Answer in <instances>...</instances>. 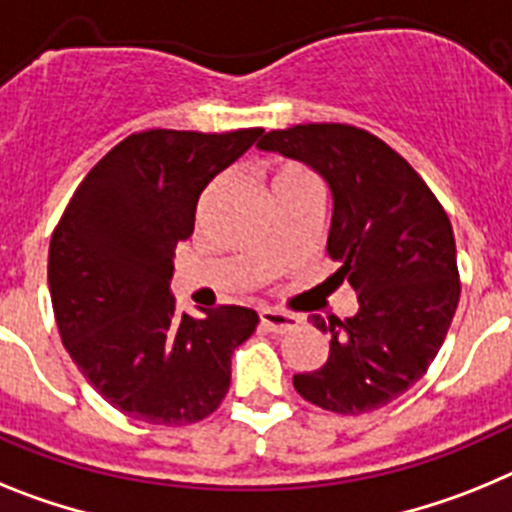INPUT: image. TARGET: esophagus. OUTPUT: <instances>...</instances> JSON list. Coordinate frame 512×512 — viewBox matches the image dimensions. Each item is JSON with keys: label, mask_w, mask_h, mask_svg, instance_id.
I'll return each mask as SVG.
<instances>
[{"label": "esophagus", "mask_w": 512, "mask_h": 512, "mask_svg": "<svg viewBox=\"0 0 512 512\" xmlns=\"http://www.w3.org/2000/svg\"><path fill=\"white\" fill-rule=\"evenodd\" d=\"M260 324L268 332H275V335H286V332H291L293 327L299 324V317H293V314H283V311L265 309L260 314Z\"/></svg>", "instance_id": "1"}]
</instances>
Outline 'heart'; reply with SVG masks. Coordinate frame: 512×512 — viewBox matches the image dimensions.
I'll return each mask as SVG.
<instances>
[{
  "label": "heart",
  "instance_id": "obj_1",
  "mask_svg": "<svg viewBox=\"0 0 512 512\" xmlns=\"http://www.w3.org/2000/svg\"><path fill=\"white\" fill-rule=\"evenodd\" d=\"M306 182H317V180H314V175L306 170L304 164L283 162L281 167L273 172V193L286 188H296V185H306Z\"/></svg>",
  "mask_w": 512,
  "mask_h": 512
}]
</instances>
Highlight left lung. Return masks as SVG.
I'll use <instances>...</instances> for the list:
<instances>
[{
    "mask_svg": "<svg viewBox=\"0 0 512 512\" xmlns=\"http://www.w3.org/2000/svg\"><path fill=\"white\" fill-rule=\"evenodd\" d=\"M260 149L299 159L332 190L327 255L358 314L311 317L330 358L296 373L293 389L335 415H363L402 397L441 350L461 296L456 239L441 201L389 144L350 123L268 131Z\"/></svg>",
    "mask_w": 512,
    "mask_h": 512,
    "instance_id": "left-lung-1",
    "label": "left lung"
}]
</instances>
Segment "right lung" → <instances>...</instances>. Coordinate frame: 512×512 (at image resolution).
Masks as SVG:
<instances>
[{
	"instance_id": "obj_1",
	"label": "right lung",
	"mask_w": 512,
	"mask_h": 512,
	"mask_svg": "<svg viewBox=\"0 0 512 512\" xmlns=\"http://www.w3.org/2000/svg\"><path fill=\"white\" fill-rule=\"evenodd\" d=\"M149 128L87 172L48 247V288L66 353L100 397L133 420L193 425L219 410L231 355L255 332L244 306L177 314V242L193 234L203 188L257 141Z\"/></svg>"
}]
</instances>
